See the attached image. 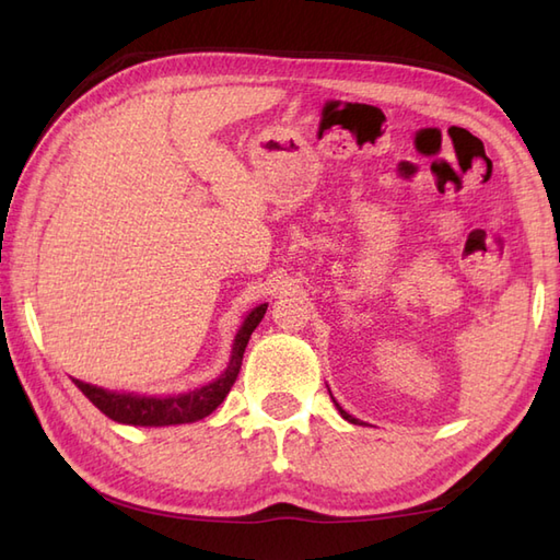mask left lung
I'll use <instances>...</instances> for the list:
<instances>
[{
	"instance_id": "left-lung-1",
	"label": "left lung",
	"mask_w": 560,
	"mask_h": 560,
	"mask_svg": "<svg viewBox=\"0 0 560 560\" xmlns=\"http://www.w3.org/2000/svg\"><path fill=\"white\" fill-rule=\"evenodd\" d=\"M335 404H337V399H335ZM337 409H339V413H341V416H343V419H347L349 423H359V419H353V416H351V413H347V411H343V409L339 407V404H337Z\"/></svg>"
}]
</instances>
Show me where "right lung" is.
<instances>
[{
    "label": "right lung",
    "mask_w": 560,
    "mask_h": 560,
    "mask_svg": "<svg viewBox=\"0 0 560 560\" xmlns=\"http://www.w3.org/2000/svg\"><path fill=\"white\" fill-rule=\"evenodd\" d=\"M267 313V303L257 305L253 313L245 317L243 327L237 329L231 363L225 371L213 380V383L197 387L192 392H185V395L175 397H139V395H120V392H110L96 385L81 383L74 380V385L86 395L93 407H98L108 419L127 425H177V423H192L205 419L219 404L229 395L237 373H241L243 365V353L253 335L255 327L261 323V317Z\"/></svg>",
    "instance_id": "obj_1"
}]
</instances>
